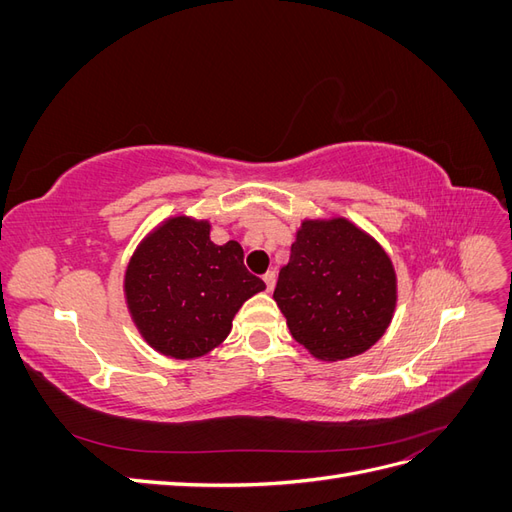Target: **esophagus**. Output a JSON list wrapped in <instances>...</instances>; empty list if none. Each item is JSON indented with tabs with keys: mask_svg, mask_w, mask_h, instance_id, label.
<instances>
[{
	"mask_svg": "<svg viewBox=\"0 0 512 512\" xmlns=\"http://www.w3.org/2000/svg\"><path fill=\"white\" fill-rule=\"evenodd\" d=\"M262 280H265V286L271 292L275 288V271H267L265 275H262Z\"/></svg>",
	"mask_w": 512,
	"mask_h": 512,
	"instance_id": "34e87169",
	"label": "esophagus"
}]
</instances>
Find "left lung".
Listing matches in <instances>:
<instances>
[{
    "label": "left lung",
    "mask_w": 512,
    "mask_h": 512,
    "mask_svg": "<svg viewBox=\"0 0 512 512\" xmlns=\"http://www.w3.org/2000/svg\"><path fill=\"white\" fill-rule=\"evenodd\" d=\"M273 299L301 346L318 359H350L389 327L395 271L382 247L348 220L305 222Z\"/></svg>",
    "instance_id": "8db88e82"
}]
</instances>
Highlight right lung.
Returning a JSON list of instances; mask_svg holds the SVG:
<instances>
[{
	"instance_id": "right-lung-1",
	"label": "right lung",
	"mask_w": 512,
	"mask_h": 512,
	"mask_svg": "<svg viewBox=\"0 0 512 512\" xmlns=\"http://www.w3.org/2000/svg\"><path fill=\"white\" fill-rule=\"evenodd\" d=\"M265 282L243 265L237 241L215 245L207 222L168 220L138 247L126 297L136 327L166 356L194 359L230 333L243 301Z\"/></svg>"
}]
</instances>
